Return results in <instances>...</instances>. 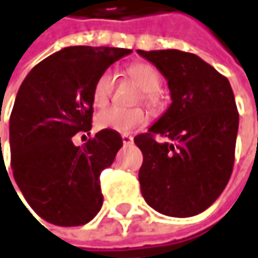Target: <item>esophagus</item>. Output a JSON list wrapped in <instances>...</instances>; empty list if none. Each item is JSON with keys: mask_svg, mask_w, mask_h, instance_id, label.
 Here are the masks:
<instances>
[{"mask_svg": "<svg viewBox=\"0 0 258 258\" xmlns=\"http://www.w3.org/2000/svg\"><path fill=\"white\" fill-rule=\"evenodd\" d=\"M121 138H122V144H124V146H130V144L134 143V138L131 137V136H127V134L121 136Z\"/></svg>", "mask_w": 258, "mask_h": 258, "instance_id": "34e87169", "label": "esophagus"}]
</instances>
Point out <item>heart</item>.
<instances>
[{"mask_svg": "<svg viewBox=\"0 0 258 258\" xmlns=\"http://www.w3.org/2000/svg\"><path fill=\"white\" fill-rule=\"evenodd\" d=\"M128 74L143 90L141 98L148 107L157 108L160 100L157 90L160 88L161 78L157 68L148 62H134L128 67ZM112 93V76L105 71L97 78L93 88V101L95 105H105ZM147 122V112L143 108H120L108 107L97 114L95 124L100 130H112L117 133L128 134L136 130L141 128Z\"/></svg>", "mask_w": 258, "mask_h": 258, "instance_id": "1", "label": "heart"}]
</instances>
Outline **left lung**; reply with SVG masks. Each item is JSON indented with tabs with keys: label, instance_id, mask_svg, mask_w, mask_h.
<instances>
[{
	"label": "left lung",
	"instance_id": "left-lung-1",
	"mask_svg": "<svg viewBox=\"0 0 258 258\" xmlns=\"http://www.w3.org/2000/svg\"><path fill=\"white\" fill-rule=\"evenodd\" d=\"M138 54L168 81L171 105L148 133L134 138L143 153L138 173L150 207L170 217L207 210L233 173L238 111L227 77L200 57L178 49ZM157 135L165 138L157 142Z\"/></svg>",
	"mask_w": 258,
	"mask_h": 258
}]
</instances>
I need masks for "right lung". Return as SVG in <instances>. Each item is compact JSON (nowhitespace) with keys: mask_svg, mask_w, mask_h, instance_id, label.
Masks as SVG:
<instances>
[{"mask_svg":"<svg viewBox=\"0 0 258 258\" xmlns=\"http://www.w3.org/2000/svg\"><path fill=\"white\" fill-rule=\"evenodd\" d=\"M131 49L67 47L42 59L18 90L10 117L11 168L34 211L51 224L83 226L102 206L100 174L122 138L102 130L83 147L73 137L93 122L97 78Z\"/></svg>","mask_w":258,"mask_h":258,"instance_id":"right-lung-1","label":"right lung"}]
</instances>
